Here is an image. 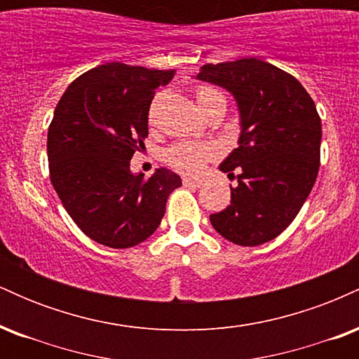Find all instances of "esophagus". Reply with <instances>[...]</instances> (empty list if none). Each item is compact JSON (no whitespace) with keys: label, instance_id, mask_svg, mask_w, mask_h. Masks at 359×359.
<instances>
[{"label":"esophagus","instance_id":"obj_1","mask_svg":"<svg viewBox=\"0 0 359 359\" xmlns=\"http://www.w3.org/2000/svg\"><path fill=\"white\" fill-rule=\"evenodd\" d=\"M182 184L184 185H191V187H201V185H203V180L192 179V177H184Z\"/></svg>","mask_w":359,"mask_h":359}]
</instances>
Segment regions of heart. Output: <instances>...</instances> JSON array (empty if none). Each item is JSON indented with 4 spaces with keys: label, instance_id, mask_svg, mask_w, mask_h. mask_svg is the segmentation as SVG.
Returning <instances> with one entry per match:
<instances>
[{
    "label": "heart",
    "instance_id": "1",
    "mask_svg": "<svg viewBox=\"0 0 359 359\" xmlns=\"http://www.w3.org/2000/svg\"><path fill=\"white\" fill-rule=\"evenodd\" d=\"M214 97H222V94L211 86H197L196 100L199 106H204ZM214 156V148L205 145H196V143H177L165 151V162L175 170L184 174H196L209 158Z\"/></svg>",
    "mask_w": 359,
    "mask_h": 359
}]
</instances>
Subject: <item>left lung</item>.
<instances>
[{"instance_id": "1", "label": "left lung", "mask_w": 359, "mask_h": 359, "mask_svg": "<svg viewBox=\"0 0 359 359\" xmlns=\"http://www.w3.org/2000/svg\"><path fill=\"white\" fill-rule=\"evenodd\" d=\"M197 79L226 88L241 113L240 147L221 170L236 172L231 204L211 214L212 228L240 246L277 238L311 194L320 163V118L292 74L265 60L205 64Z\"/></svg>"}]
</instances>
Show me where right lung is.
Segmentation results:
<instances>
[{
    "mask_svg": "<svg viewBox=\"0 0 359 359\" xmlns=\"http://www.w3.org/2000/svg\"><path fill=\"white\" fill-rule=\"evenodd\" d=\"M174 74L108 62L71 82L53 113L50 182L77 228L109 248H131L151 236L168 196L182 185L167 168L151 177L130 172L131 156L145 147L155 90Z\"/></svg>",
    "mask_w": 359,
    "mask_h": 359,
    "instance_id": "1",
    "label": "right lung"
}]
</instances>
